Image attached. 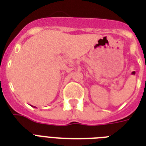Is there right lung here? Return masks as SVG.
<instances>
[{"label": "right lung", "instance_id": "obj_1", "mask_svg": "<svg viewBox=\"0 0 146 146\" xmlns=\"http://www.w3.org/2000/svg\"><path fill=\"white\" fill-rule=\"evenodd\" d=\"M34 108H35V106H34Z\"/></svg>", "mask_w": 146, "mask_h": 146}]
</instances>
